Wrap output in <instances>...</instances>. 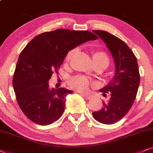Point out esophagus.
Listing matches in <instances>:
<instances>
[{
  "label": "esophagus",
  "instance_id": "34e87169",
  "mask_svg": "<svg viewBox=\"0 0 153 153\" xmlns=\"http://www.w3.org/2000/svg\"><path fill=\"white\" fill-rule=\"evenodd\" d=\"M82 96L85 98L86 100H89V99H92V96H91V95H88V94H83Z\"/></svg>",
  "mask_w": 153,
  "mask_h": 153
}]
</instances>
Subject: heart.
I'll return each mask as SVG.
<instances>
[{
	"label": "heart",
	"instance_id": "1",
	"mask_svg": "<svg viewBox=\"0 0 153 153\" xmlns=\"http://www.w3.org/2000/svg\"><path fill=\"white\" fill-rule=\"evenodd\" d=\"M76 49H73L67 52V55L65 56V64H68L70 61L71 57L74 55V54L76 52ZM92 58H93V61L94 65L96 67H99L101 69H105L109 65V57L105 52L102 51H97L94 52L92 54ZM69 84L70 86L74 89L78 91H87L89 86L91 85V82L87 77L84 76H75L71 77L69 79Z\"/></svg>",
	"mask_w": 153,
	"mask_h": 153
}]
</instances>
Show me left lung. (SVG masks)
Masks as SVG:
<instances>
[{
	"label": "left lung",
	"instance_id": "8db88e82",
	"mask_svg": "<svg viewBox=\"0 0 153 153\" xmlns=\"http://www.w3.org/2000/svg\"><path fill=\"white\" fill-rule=\"evenodd\" d=\"M111 52L116 71L114 78L100 89L103 96L110 94L108 102L103 101V108L92 113L101 123L111 125L119 121L127 114L134 103L140 84V74L136 56L123 41L108 32L93 30Z\"/></svg>",
	"mask_w": 153,
	"mask_h": 153
}]
</instances>
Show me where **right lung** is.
Masks as SVG:
<instances>
[{"instance_id":"1","label":"right lung","mask_w":153,"mask_h":153,"mask_svg":"<svg viewBox=\"0 0 153 153\" xmlns=\"http://www.w3.org/2000/svg\"><path fill=\"white\" fill-rule=\"evenodd\" d=\"M97 38L89 31L57 29L39 34L26 45L19 56L13 85L19 106L30 120L47 126L61 117L65 97L73 91L50 89L49 80L69 51Z\"/></svg>"}]
</instances>
